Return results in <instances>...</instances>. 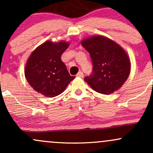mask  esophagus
I'll use <instances>...</instances> for the list:
<instances>
[{
	"mask_svg": "<svg viewBox=\"0 0 153 153\" xmlns=\"http://www.w3.org/2000/svg\"><path fill=\"white\" fill-rule=\"evenodd\" d=\"M76 76H77V77H80V78H82V77H83V73H82V72L80 71V72H79V73H78V74L76 75Z\"/></svg>",
	"mask_w": 153,
	"mask_h": 153,
	"instance_id": "esophagus-1",
	"label": "esophagus"
}]
</instances>
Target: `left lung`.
<instances>
[{"label":"left lung","mask_w":153,"mask_h":153,"mask_svg":"<svg viewBox=\"0 0 153 153\" xmlns=\"http://www.w3.org/2000/svg\"><path fill=\"white\" fill-rule=\"evenodd\" d=\"M82 47L90 54L93 73L84 80L100 94H113L122 86L129 77L131 63L129 56L120 45L100 35L85 38Z\"/></svg>","instance_id":"left-lung-1"}]
</instances>
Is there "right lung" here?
Masks as SVG:
<instances>
[{
  "label": "right lung",
  "instance_id": "add662e5",
  "mask_svg": "<svg viewBox=\"0 0 153 153\" xmlns=\"http://www.w3.org/2000/svg\"><path fill=\"white\" fill-rule=\"evenodd\" d=\"M65 41H47L36 47L26 62L24 74L34 91L47 97L61 94L73 79L61 55L69 47Z\"/></svg>",
  "mask_w": 153,
  "mask_h": 153
}]
</instances>
